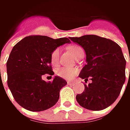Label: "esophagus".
I'll return each mask as SVG.
<instances>
[{
	"mask_svg": "<svg viewBox=\"0 0 130 130\" xmlns=\"http://www.w3.org/2000/svg\"><path fill=\"white\" fill-rule=\"evenodd\" d=\"M67 83L69 85H74V82H67Z\"/></svg>",
	"mask_w": 130,
	"mask_h": 130,
	"instance_id": "1",
	"label": "esophagus"
}]
</instances>
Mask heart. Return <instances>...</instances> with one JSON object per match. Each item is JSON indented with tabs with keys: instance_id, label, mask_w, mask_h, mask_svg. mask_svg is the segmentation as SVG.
Returning a JSON list of instances; mask_svg holds the SVG:
<instances>
[{
	"instance_id": "1",
	"label": "heart",
	"mask_w": 130,
	"mask_h": 130,
	"mask_svg": "<svg viewBox=\"0 0 130 130\" xmlns=\"http://www.w3.org/2000/svg\"><path fill=\"white\" fill-rule=\"evenodd\" d=\"M67 49L74 58L77 57L79 54V53L83 51V48L78 45H71V46H69ZM58 56H59V49L56 48L53 51L51 56V61L53 65H56L57 63ZM56 73L60 77L66 79H71L77 74V70L75 68L61 67L56 69Z\"/></svg>"
}]
</instances>
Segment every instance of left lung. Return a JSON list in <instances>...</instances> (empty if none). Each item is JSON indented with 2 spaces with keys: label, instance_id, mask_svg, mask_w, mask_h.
Segmentation results:
<instances>
[{
  "label": "left lung",
  "instance_id": "obj_1",
  "mask_svg": "<svg viewBox=\"0 0 130 130\" xmlns=\"http://www.w3.org/2000/svg\"><path fill=\"white\" fill-rule=\"evenodd\" d=\"M69 39L82 46L86 53L87 64L79 77L92 80L85 85L82 94L77 95V101L92 111L106 108L117 100L125 82L126 61L121 47L111 40L94 35Z\"/></svg>",
  "mask_w": 130,
  "mask_h": 130
}]
</instances>
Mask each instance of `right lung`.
I'll list each match as a JSON object with an SVG mask.
<instances>
[{"label":"right lung","instance_id":"1","mask_svg":"<svg viewBox=\"0 0 130 130\" xmlns=\"http://www.w3.org/2000/svg\"><path fill=\"white\" fill-rule=\"evenodd\" d=\"M67 38L53 39L47 36H28L17 43L6 63L8 86L15 101L31 111H42L53 106L61 89L67 83L55 76L44 81V74L53 75L51 56L58 47L70 43Z\"/></svg>","mask_w":130,"mask_h":130}]
</instances>
